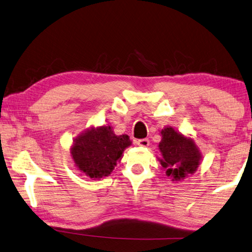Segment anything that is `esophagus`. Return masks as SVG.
<instances>
[{"mask_svg":"<svg viewBox=\"0 0 252 252\" xmlns=\"http://www.w3.org/2000/svg\"><path fill=\"white\" fill-rule=\"evenodd\" d=\"M137 145L138 146H141V147H148V146H149V140H148L147 138L139 139V140H137Z\"/></svg>","mask_w":252,"mask_h":252,"instance_id":"34e87169","label":"esophagus"}]
</instances>
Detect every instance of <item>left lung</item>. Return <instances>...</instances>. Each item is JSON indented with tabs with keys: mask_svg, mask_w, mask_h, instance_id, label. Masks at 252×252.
Returning <instances> with one entry per match:
<instances>
[{
	"mask_svg": "<svg viewBox=\"0 0 252 252\" xmlns=\"http://www.w3.org/2000/svg\"><path fill=\"white\" fill-rule=\"evenodd\" d=\"M162 141L158 147L163 158H159L166 175L180 181L188 174H192L200 164L201 155L192 139L176 132L173 127L167 126L160 131Z\"/></svg>",
	"mask_w": 252,
	"mask_h": 252,
	"instance_id": "left-lung-1",
	"label": "left lung"
}]
</instances>
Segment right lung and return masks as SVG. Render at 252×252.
Returning <instances> with one entry per match:
<instances>
[{"label": "right lung", "mask_w": 252, "mask_h": 252, "mask_svg": "<svg viewBox=\"0 0 252 252\" xmlns=\"http://www.w3.org/2000/svg\"><path fill=\"white\" fill-rule=\"evenodd\" d=\"M130 145L129 136H116L111 126L92 127L74 139L71 155L78 170L98 180L111 174Z\"/></svg>", "instance_id": "obj_1"}]
</instances>
